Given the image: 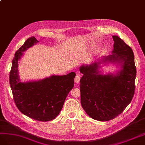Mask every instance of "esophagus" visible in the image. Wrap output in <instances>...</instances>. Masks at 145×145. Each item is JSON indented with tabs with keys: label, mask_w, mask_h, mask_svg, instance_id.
Wrapping results in <instances>:
<instances>
[{
	"label": "esophagus",
	"mask_w": 145,
	"mask_h": 145,
	"mask_svg": "<svg viewBox=\"0 0 145 145\" xmlns=\"http://www.w3.org/2000/svg\"><path fill=\"white\" fill-rule=\"evenodd\" d=\"M80 78H81V75H80V74H77L75 78V82H76V83H78V82H80Z\"/></svg>",
	"instance_id": "1"
}]
</instances>
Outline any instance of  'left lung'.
<instances>
[{
	"instance_id": "8db88e82",
	"label": "left lung",
	"mask_w": 145,
	"mask_h": 145,
	"mask_svg": "<svg viewBox=\"0 0 145 145\" xmlns=\"http://www.w3.org/2000/svg\"><path fill=\"white\" fill-rule=\"evenodd\" d=\"M112 38L111 55L80 67L83 75L80 81L81 106L90 117L101 121H109L122 113L131 102L135 90L134 53L120 37ZM110 64L118 70L102 74L103 66Z\"/></svg>"
}]
</instances>
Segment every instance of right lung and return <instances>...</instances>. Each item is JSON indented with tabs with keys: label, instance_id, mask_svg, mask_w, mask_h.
<instances>
[{
	"label": "right lung",
	"instance_id": "add662e5",
	"mask_svg": "<svg viewBox=\"0 0 145 145\" xmlns=\"http://www.w3.org/2000/svg\"><path fill=\"white\" fill-rule=\"evenodd\" d=\"M38 42L35 37H31L16 52L12 61L10 84L15 104L23 114L35 120L48 121L59 114L68 93L73 88L76 74L70 72L38 80L20 81L19 61L28 48Z\"/></svg>",
	"mask_w": 145,
	"mask_h": 145
}]
</instances>
